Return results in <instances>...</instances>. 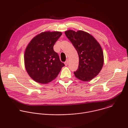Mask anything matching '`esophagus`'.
<instances>
[{"label": "esophagus", "instance_id": "34e87169", "mask_svg": "<svg viewBox=\"0 0 128 128\" xmlns=\"http://www.w3.org/2000/svg\"><path fill=\"white\" fill-rule=\"evenodd\" d=\"M64 64H65V66H67L68 64V60L66 61L65 62Z\"/></svg>", "mask_w": 128, "mask_h": 128}]
</instances>
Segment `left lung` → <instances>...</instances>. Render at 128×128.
I'll list each match as a JSON object with an SVG mask.
<instances>
[{
  "instance_id": "left-lung-1",
  "label": "left lung",
  "mask_w": 128,
  "mask_h": 128,
  "mask_svg": "<svg viewBox=\"0 0 128 128\" xmlns=\"http://www.w3.org/2000/svg\"><path fill=\"white\" fill-rule=\"evenodd\" d=\"M65 33L79 56L78 68L74 72L75 76L84 82L92 80L99 74L104 64L103 52L100 44L84 31L68 30Z\"/></svg>"
}]
</instances>
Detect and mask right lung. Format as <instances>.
Masks as SVG:
<instances>
[{
  "instance_id": "obj_1",
  "label": "right lung",
  "mask_w": 128,
  "mask_h": 128,
  "mask_svg": "<svg viewBox=\"0 0 128 128\" xmlns=\"http://www.w3.org/2000/svg\"><path fill=\"white\" fill-rule=\"evenodd\" d=\"M62 34L59 31L42 32L31 40L24 53V65L35 82L46 84L55 79L64 64L53 46Z\"/></svg>"
}]
</instances>
